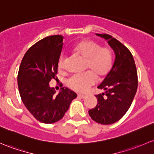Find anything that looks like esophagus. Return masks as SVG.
<instances>
[{"instance_id": "34e87169", "label": "esophagus", "mask_w": 154, "mask_h": 154, "mask_svg": "<svg viewBox=\"0 0 154 154\" xmlns=\"http://www.w3.org/2000/svg\"><path fill=\"white\" fill-rule=\"evenodd\" d=\"M78 96H79V98H81V99H85V98H86V95L81 94V93L78 94Z\"/></svg>"}]
</instances>
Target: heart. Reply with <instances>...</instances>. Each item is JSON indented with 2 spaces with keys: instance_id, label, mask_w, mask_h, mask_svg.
<instances>
[{
  "instance_id": "obj_1",
  "label": "heart",
  "mask_w": 154,
  "mask_h": 154,
  "mask_svg": "<svg viewBox=\"0 0 154 154\" xmlns=\"http://www.w3.org/2000/svg\"><path fill=\"white\" fill-rule=\"evenodd\" d=\"M72 51L87 61L86 69L90 72L82 75H74L68 79L66 85L76 92L86 91L98 80L104 79L110 71L112 65V51L108 47H101L100 44L90 39H83L74 45ZM67 58L64 53L60 55L58 67L60 71L66 69Z\"/></svg>"
}]
</instances>
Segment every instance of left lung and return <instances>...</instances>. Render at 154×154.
<instances>
[{
  "label": "left lung",
  "mask_w": 154,
  "mask_h": 154,
  "mask_svg": "<svg viewBox=\"0 0 154 154\" xmlns=\"http://www.w3.org/2000/svg\"><path fill=\"white\" fill-rule=\"evenodd\" d=\"M107 41L116 55L113 65L98 87L104 93L96 95L97 105L89 110L92 119L110 125L122 118L131 107L138 87L135 61L130 50L108 34H96Z\"/></svg>",
  "instance_id": "1"
}]
</instances>
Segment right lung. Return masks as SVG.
<instances>
[{"mask_svg": "<svg viewBox=\"0 0 154 154\" xmlns=\"http://www.w3.org/2000/svg\"><path fill=\"white\" fill-rule=\"evenodd\" d=\"M63 47V36L46 37L32 46L20 63L18 86L25 107L38 120L52 124L64 117L77 94L62 88L57 96L49 84L57 79L58 61Z\"/></svg>", "mask_w": 154, "mask_h": 154, "instance_id": "1", "label": "right lung"}]
</instances>
